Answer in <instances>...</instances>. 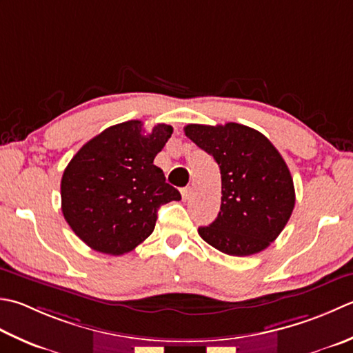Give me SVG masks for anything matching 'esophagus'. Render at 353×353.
<instances>
[{
  "label": "esophagus",
  "mask_w": 353,
  "mask_h": 353,
  "mask_svg": "<svg viewBox=\"0 0 353 353\" xmlns=\"http://www.w3.org/2000/svg\"><path fill=\"white\" fill-rule=\"evenodd\" d=\"M181 192H182L183 200H188L191 197V194H192V188H191V186H186V188L181 190Z\"/></svg>",
  "instance_id": "34e87169"
}]
</instances>
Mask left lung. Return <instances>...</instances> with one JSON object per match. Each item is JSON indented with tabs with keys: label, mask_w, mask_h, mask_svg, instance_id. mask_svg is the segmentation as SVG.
<instances>
[{
	"label": "left lung",
	"mask_w": 353,
	"mask_h": 353,
	"mask_svg": "<svg viewBox=\"0 0 353 353\" xmlns=\"http://www.w3.org/2000/svg\"><path fill=\"white\" fill-rule=\"evenodd\" d=\"M185 134L214 157L222 174V205L199 234L220 252L245 257L272 243L294 211V181L286 162L260 131L236 122L190 123Z\"/></svg>",
	"instance_id": "obj_1"
}]
</instances>
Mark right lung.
Segmentation results:
<instances>
[{"mask_svg": "<svg viewBox=\"0 0 353 353\" xmlns=\"http://www.w3.org/2000/svg\"><path fill=\"white\" fill-rule=\"evenodd\" d=\"M141 121L108 127L67 165L61 208L73 232L92 250L122 255L154 231L157 210L181 192L153 163L172 134L157 123L145 133Z\"/></svg>", "mask_w": 353, "mask_h": 353, "instance_id": "obj_1", "label": "right lung"}]
</instances>
